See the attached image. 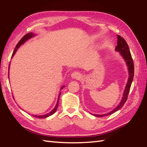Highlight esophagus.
Returning a JSON list of instances; mask_svg holds the SVG:
<instances>
[{"instance_id": "esophagus-1", "label": "esophagus", "mask_w": 147, "mask_h": 147, "mask_svg": "<svg viewBox=\"0 0 147 147\" xmlns=\"http://www.w3.org/2000/svg\"><path fill=\"white\" fill-rule=\"evenodd\" d=\"M71 77H72V78L75 79V80H80L82 78V75L78 72H75L71 74Z\"/></svg>"}]
</instances>
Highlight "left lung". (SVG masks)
<instances>
[{
	"instance_id": "1",
	"label": "left lung",
	"mask_w": 147,
	"mask_h": 147,
	"mask_svg": "<svg viewBox=\"0 0 147 147\" xmlns=\"http://www.w3.org/2000/svg\"><path fill=\"white\" fill-rule=\"evenodd\" d=\"M117 37H118L117 46L116 47V48H115V50L117 51H119L120 53V54L121 55V56L124 59V60L126 61L127 65L128 67L129 77L128 82H127V84L126 86L125 90H124V92L123 97L121 102H120V104L118 105V106H117L116 108L112 111V112H110L107 114L100 115H94L96 117H102L108 116V115H110L111 114L115 113V112H117V111H118V110H119L120 109H121L123 107V106L124 105V104H125V102L127 100L128 94H129V92L131 86V84H132V82L133 80V78H134V63H133V60L132 58V56L131 54L127 42L123 37L119 36V35H117Z\"/></svg>"
}]
</instances>
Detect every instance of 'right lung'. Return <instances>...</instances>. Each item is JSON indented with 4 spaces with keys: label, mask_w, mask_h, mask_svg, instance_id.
Returning <instances> with one entry per match:
<instances>
[{
    "label": "right lung",
    "mask_w": 147,
    "mask_h": 147,
    "mask_svg": "<svg viewBox=\"0 0 147 147\" xmlns=\"http://www.w3.org/2000/svg\"><path fill=\"white\" fill-rule=\"evenodd\" d=\"M33 36H34V35L32 33H28V34H26V35H24V36L19 41V42L17 43V45H16V47H15V50H14V51H13V54H12L11 57L13 56V55H15V53H16V50H18V48L22 45V44H23L26 40H27L30 38L31 37H32ZM8 70H9V68H8ZM63 88H64V86L61 88V90H62V89H63ZM60 95H61V92L59 93V97H58V99H57V102L56 105V107H55V109H53L51 112H50V113H48V114H46V115H42V116H37V115H34V117H35V118H47V117H49V116H51V115L54 114V113L56 112V109H57V106H58V102H59V96H60Z\"/></svg>",
    "instance_id": "add662e5"
}]
</instances>
